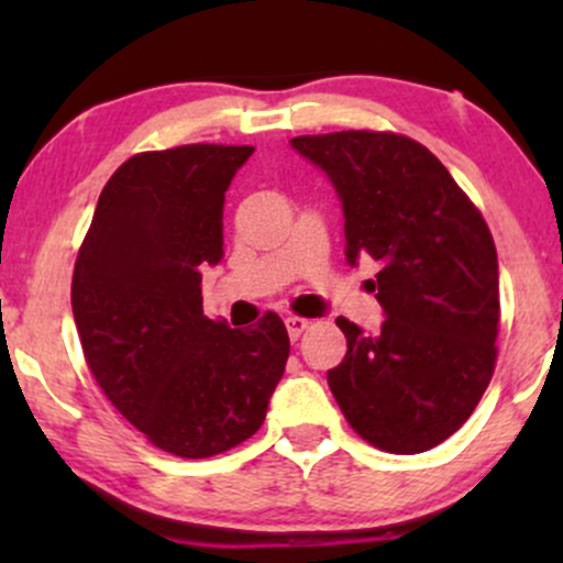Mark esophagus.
Instances as JSON below:
<instances>
[{
    "instance_id": "1",
    "label": "esophagus",
    "mask_w": 563,
    "mask_h": 563,
    "mask_svg": "<svg viewBox=\"0 0 563 563\" xmlns=\"http://www.w3.org/2000/svg\"><path fill=\"white\" fill-rule=\"evenodd\" d=\"M286 328H288L290 341H296L309 328V320H303V318H286Z\"/></svg>"
}]
</instances>
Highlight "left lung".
I'll return each instance as SVG.
<instances>
[{
  "mask_svg": "<svg viewBox=\"0 0 563 563\" xmlns=\"http://www.w3.org/2000/svg\"><path fill=\"white\" fill-rule=\"evenodd\" d=\"M325 172L344 211L346 262L380 264L386 320L346 318V354L328 371L341 412L376 448L416 455L455 434L495 371L497 251L476 206L421 142L391 132L290 140Z\"/></svg>",
  "mask_w": 563,
  "mask_h": 563,
  "instance_id": "obj_1",
  "label": "left lung"
}]
</instances>
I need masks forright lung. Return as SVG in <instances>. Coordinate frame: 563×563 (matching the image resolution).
Segmentation results:
<instances>
[{
	"label": "right lung",
	"mask_w": 563,
	"mask_h": 563,
	"mask_svg": "<svg viewBox=\"0 0 563 563\" xmlns=\"http://www.w3.org/2000/svg\"><path fill=\"white\" fill-rule=\"evenodd\" d=\"M251 145H183L121 164L70 286L89 371L156 448L211 457L260 431L290 352L275 312L256 328L203 314V269L224 256V192Z\"/></svg>",
	"instance_id": "1"
}]
</instances>
